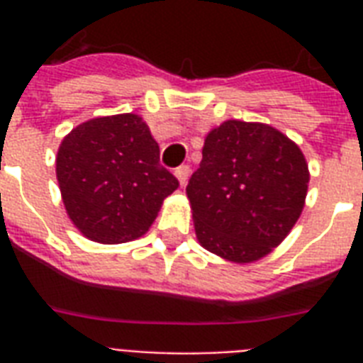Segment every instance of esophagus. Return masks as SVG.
Returning <instances> with one entry per match:
<instances>
[{
	"label": "esophagus",
	"instance_id": "obj_1",
	"mask_svg": "<svg viewBox=\"0 0 363 363\" xmlns=\"http://www.w3.org/2000/svg\"><path fill=\"white\" fill-rule=\"evenodd\" d=\"M188 175H190V167H188V165H181V167H177L175 169V177L179 179V182H181V186L186 184Z\"/></svg>",
	"mask_w": 363,
	"mask_h": 363
}]
</instances>
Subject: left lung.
<instances>
[{"mask_svg":"<svg viewBox=\"0 0 363 363\" xmlns=\"http://www.w3.org/2000/svg\"><path fill=\"white\" fill-rule=\"evenodd\" d=\"M201 154L186 186L198 241L235 264L264 258L303 211V152L271 125L228 121L209 131Z\"/></svg>","mask_w":363,"mask_h":363,"instance_id":"1","label":"left lung"}]
</instances>
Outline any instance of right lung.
<instances>
[{"mask_svg": "<svg viewBox=\"0 0 363 363\" xmlns=\"http://www.w3.org/2000/svg\"><path fill=\"white\" fill-rule=\"evenodd\" d=\"M56 177L65 211L90 241L141 238L179 181L160 165V147L139 115L99 116L64 137Z\"/></svg>", "mask_w": 363, "mask_h": 363, "instance_id": "right-lung-1", "label": "right lung"}]
</instances>
